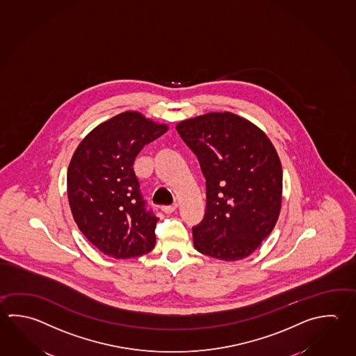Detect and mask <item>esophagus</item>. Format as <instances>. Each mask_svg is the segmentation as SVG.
I'll use <instances>...</instances> for the list:
<instances>
[{"instance_id":"esophagus-1","label":"esophagus","mask_w":356,"mask_h":356,"mask_svg":"<svg viewBox=\"0 0 356 356\" xmlns=\"http://www.w3.org/2000/svg\"><path fill=\"white\" fill-rule=\"evenodd\" d=\"M176 208H177V204H174V205H168V207H162L161 210L166 214H171V213H174Z\"/></svg>"}]
</instances>
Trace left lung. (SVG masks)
Masks as SVG:
<instances>
[{"label":"left lung","mask_w":356,"mask_h":356,"mask_svg":"<svg viewBox=\"0 0 356 356\" xmlns=\"http://www.w3.org/2000/svg\"><path fill=\"white\" fill-rule=\"evenodd\" d=\"M207 180L194 247L222 261L248 257L270 234L282 204V166L272 142L236 114L207 113L176 126Z\"/></svg>","instance_id":"obj_1"}]
</instances>
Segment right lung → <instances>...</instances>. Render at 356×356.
I'll use <instances>...</instances> for the list:
<instances>
[{"label": "right lung", "mask_w": 356, "mask_h": 356, "mask_svg": "<svg viewBox=\"0 0 356 356\" xmlns=\"http://www.w3.org/2000/svg\"><path fill=\"white\" fill-rule=\"evenodd\" d=\"M168 131L138 112L94 128L67 168V197L78 228L94 247L117 259L140 257L156 243L159 218L148 210L134 174L142 148Z\"/></svg>", "instance_id": "1"}]
</instances>
